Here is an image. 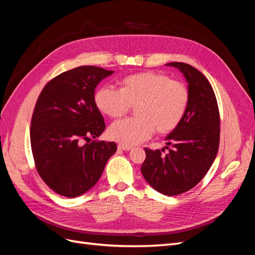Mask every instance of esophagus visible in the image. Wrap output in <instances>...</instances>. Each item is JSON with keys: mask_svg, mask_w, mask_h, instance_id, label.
I'll return each instance as SVG.
<instances>
[{"mask_svg": "<svg viewBox=\"0 0 255 255\" xmlns=\"http://www.w3.org/2000/svg\"><path fill=\"white\" fill-rule=\"evenodd\" d=\"M118 149L122 150V151H129L130 149H132V146L125 145V144H118Z\"/></svg>", "mask_w": 255, "mask_h": 255, "instance_id": "34e87169", "label": "esophagus"}]
</instances>
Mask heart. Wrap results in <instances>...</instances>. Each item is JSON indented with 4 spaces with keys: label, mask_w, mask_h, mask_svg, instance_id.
Masks as SVG:
<instances>
[{
    "label": "heart",
    "mask_w": 255,
    "mask_h": 255,
    "mask_svg": "<svg viewBox=\"0 0 255 255\" xmlns=\"http://www.w3.org/2000/svg\"><path fill=\"white\" fill-rule=\"evenodd\" d=\"M120 90L105 86L95 96L99 111L113 119L126 116L135 106L136 118L115 122L109 129L113 140L125 145L142 142L154 133H171L184 119L190 94L185 84L167 74L144 71L119 82Z\"/></svg>",
    "instance_id": "b5f03b06"
}]
</instances>
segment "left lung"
Returning a JSON list of instances; mask_svg holds the SVG:
<instances>
[{
	"label": "left lung",
	"mask_w": 255,
	"mask_h": 255,
	"mask_svg": "<svg viewBox=\"0 0 255 255\" xmlns=\"http://www.w3.org/2000/svg\"><path fill=\"white\" fill-rule=\"evenodd\" d=\"M179 69L188 83L190 100L184 119L166 137L169 150L145 148L142 175L166 196L181 195L201 181L217 155L220 115L217 99L205 76L185 63L167 64Z\"/></svg>",
	"instance_id": "1"
}]
</instances>
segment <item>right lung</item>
<instances>
[{"instance_id":"right-lung-1","label":"right lung","mask_w":255,"mask_h":255,"mask_svg":"<svg viewBox=\"0 0 255 255\" xmlns=\"http://www.w3.org/2000/svg\"><path fill=\"white\" fill-rule=\"evenodd\" d=\"M112 73L95 66L71 69L48 82L37 99L30 121L35 167L60 196L75 198L89 190L117 150L115 142L95 139L106 128L95 89Z\"/></svg>"}]
</instances>
